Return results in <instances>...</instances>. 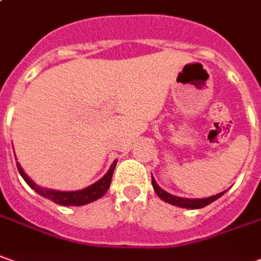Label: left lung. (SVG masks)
Segmentation results:
<instances>
[{
  "label": "left lung",
  "mask_w": 261,
  "mask_h": 261,
  "mask_svg": "<svg viewBox=\"0 0 261 261\" xmlns=\"http://www.w3.org/2000/svg\"><path fill=\"white\" fill-rule=\"evenodd\" d=\"M151 182H153L154 191L157 193V196H159L161 200H164L166 203H170V204L182 207V208H203V207L208 205L210 203H213L214 200H217V198L221 197V196L224 194V191H223V193H219V194H216V196H212V197L207 198H182L177 197V196H173V194H170L167 191L163 190L161 187H159V184L155 182L154 178H151Z\"/></svg>",
  "instance_id": "1"
}]
</instances>
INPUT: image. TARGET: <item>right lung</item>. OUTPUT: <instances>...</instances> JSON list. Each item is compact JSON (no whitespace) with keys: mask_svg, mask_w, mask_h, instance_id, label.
Instances as JSON below:
<instances>
[{"mask_svg":"<svg viewBox=\"0 0 261 261\" xmlns=\"http://www.w3.org/2000/svg\"><path fill=\"white\" fill-rule=\"evenodd\" d=\"M117 160L111 164V167L107 171V174L104 175L102 178H100L97 182H94L91 186H88L83 190L77 191H58V190H49V189H44L37 186L35 182L24 173V170L21 168L18 163H17V167L21 177L25 180V182L33 189L34 191H37L40 196L42 197L48 198L51 201H54L57 204L60 205H84L88 203H93L95 200L101 198L107 190L110 189V184H111V178H113V173H114V168H116Z\"/></svg>","mask_w":261,"mask_h":261,"instance_id":"right-lung-1","label":"right lung"}]
</instances>
